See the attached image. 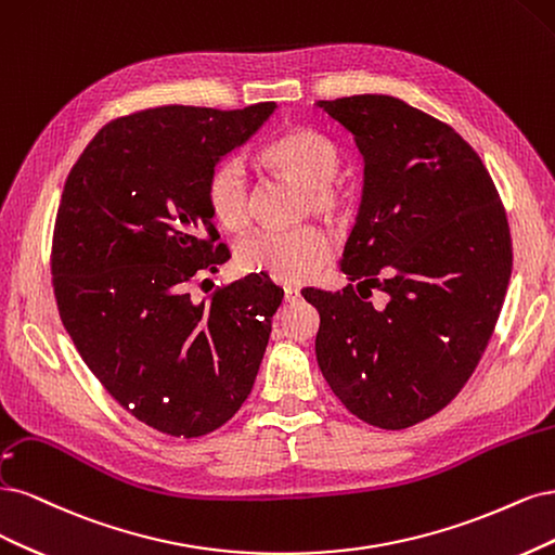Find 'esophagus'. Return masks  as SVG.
<instances>
[{"label": "esophagus", "instance_id": "1", "mask_svg": "<svg viewBox=\"0 0 555 555\" xmlns=\"http://www.w3.org/2000/svg\"><path fill=\"white\" fill-rule=\"evenodd\" d=\"M283 293H285V301H288V304H291V301H297V299L301 297V295H299V291H297V288H293V285H288V288H285Z\"/></svg>", "mask_w": 555, "mask_h": 555}]
</instances>
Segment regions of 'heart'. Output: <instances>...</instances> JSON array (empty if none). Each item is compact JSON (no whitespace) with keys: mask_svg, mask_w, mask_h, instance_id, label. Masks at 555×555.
Wrapping results in <instances>:
<instances>
[{"mask_svg":"<svg viewBox=\"0 0 555 555\" xmlns=\"http://www.w3.org/2000/svg\"><path fill=\"white\" fill-rule=\"evenodd\" d=\"M262 160L272 170L307 186L309 211L336 219L350 207V191L336 180L341 168V150L315 129H291L262 147ZM207 205L223 228L240 230L248 223L246 166L240 158H223L209 170ZM334 254V242L320 225L288 230H258L237 246V262L246 272H262L281 283H304L315 276Z\"/></svg>","mask_w":555,"mask_h":555,"instance_id":"1","label":"heart"}]
</instances>
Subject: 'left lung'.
Instances as JSON below:
<instances>
[{
  "mask_svg": "<svg viewBox=\"0 0 555 555\" xmlns=\"http://www.w3.org/2000/svg\"><path fill=\"white\" fill-rule=\"evenodd\" d=\"M318 105L364 156L341 258L357 288L301 291L320 313L318 366L352 415L399 431L440 413L491 341L512 276L507 214L450 124L385 94ZM373 287L390 295L385 310L365 301Z\"/></svg>",
  "mask_w": 555,
  "mask_h": 555,
  "instance_id": "8db88e82",
  "label": "left lung"
}]
</instances>
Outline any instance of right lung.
<instances>
[{"label":"right lung","instance_id":"add662e5","mask_svg":"<svg viewBox=\"0 0 555 555\" xmlns=\"http://www.w3.org/2000/svg\"><path fill=\"white\" fill-rule=\"evenodd\" d=\"M274 108L124 115L66 177L50 254L62 323L105 391L160 434L217 431L251 395L283 291L254 272L195 304L189 285L230 258L209 170Z\"/></svg>","mask_w":555,"mask_h":555}]
</instances>
